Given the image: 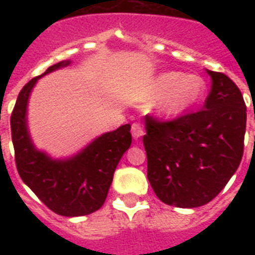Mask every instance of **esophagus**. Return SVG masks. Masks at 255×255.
Returning <instances> with one entry per match:
<instances>
[{
  "label": "esophagus",
  "mask_w": 255,
  "mask_h": 255,
  "mask_svg": "<svg viewBox=\"0 0 255 255\" xmlns=\"http://www.w3.org/2000/svg\"><path fill=\"white\" fill-rule=\"evenodd\" d=\"M131 132H132V136H133V139H139V137H141V136L144 135L143 127H141L139 123L132 124Z\"/></svg>",
  "instance_id": "esophagus-1"
}]
</instances>
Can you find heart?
Returning <instances> with one entry per match:
<instances>
[{"label": "heart", "instance_id": "obj_1", "mask_svg": "<svg viewBox=\"0 0 255 255\" xmlns=\"http://www.w3.org/2000/svg\"><path fill=\"white\" fill-rule=\"evenodd\" d=\"M205 91L206 83L200 75L169 71L156 78L151 94L155 98H160L157 103L160 114L176 116L197 106Z\"/></svg>", "mask_w": 255, "mask_h": 255}]
</instances>
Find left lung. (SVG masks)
<instances>
[{
    "instance_id": "obj_1",
    "label": "left lung",
    "mask_w": 255,
    "mask_h": 255,
    "mask_svg": "<svg viewBox=\"0 0 255 255\" xmlns=\"http://www.w3.org/2000/svg\"><path fill=\"white\" fill-rule=\"evenodd\" d=\"M212 88L202 110L159 120L147 115L148 180L167 205L197 208L217 196L244 155L246 104L224 73L206 70Z\"/></svg>"
}]
</instances>
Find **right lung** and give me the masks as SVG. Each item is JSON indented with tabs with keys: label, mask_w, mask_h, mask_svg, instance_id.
<instances>
[{
	"label": "right lung",
	"mask_w": 255,
	"mask_h": 255,
	"mask_svg": "<svg viewBox=\"0 0 255 255\" xmlns=\"http://www.w3.org/2000/svg\"><path fill=\"white\" fill-rule=\"evenodd\" d=\"M70 65V61L50 66L33 78L19 92L10 116L15 165L26 185L54 213L65 217L91 214L102 208L111 186L114 172L132 143L131 126L124 124L99 136L71 159L53 160L31 143L26 108L30 92L41 77Z\"/></svg>",
	"instance_id": "add662e5"
}]
</instances>
